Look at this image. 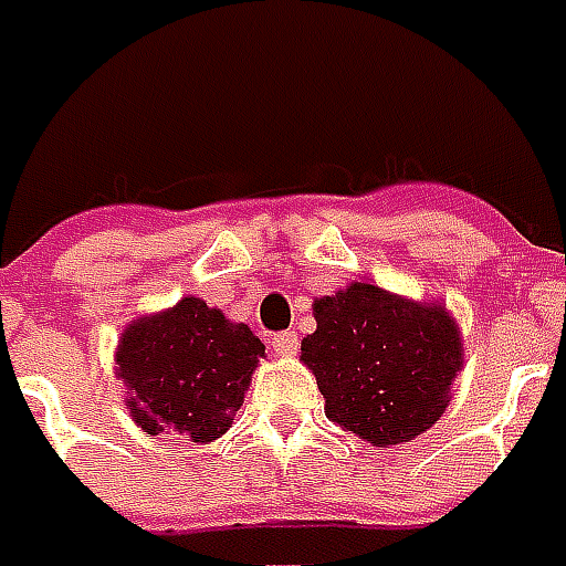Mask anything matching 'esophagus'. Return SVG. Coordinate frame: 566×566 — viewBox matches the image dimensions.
<instances>
[{
    "mask_svg": "<svg viewBox=\"0 0 566 566\" xmlns=\"http://www.w3.org/2000/svg\"><path fill=\"white\" fill-rule=\"evenodd\" d=\"M271 348L277 358H292L298 352V334L295 331H283V334H274L271 337Z\"/></svg>",
    "mask_w": 566,
    "mask_h": 566,
    "instance_id": "esophagus-1",
    "label": "esophagus"
}]
</instances>
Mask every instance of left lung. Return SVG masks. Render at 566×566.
<instances>
[{
    "label": "left lung",
    "mask_w": 566,
    "mask_h": 566,
    "mask_svg": "<svg viewBox=\"0 0 566 566\" xmlns=\"http://www.w3.org/2000/svg\"><path fill=\"white\" fill-rule=\"evenodd\" d=\"M301 339L325 415L376 448L418 439L444 415L462 369V337L441 304L352 283L313 304Z\"/></svg>",
    "instance_id": "8db88e82"
}]
</instances>
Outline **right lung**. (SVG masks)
<instances>
[{
	"label": "right lung",
	"instance_id": "obj_1",
	"mask_svg": "<svg viewBox=\"0 0 566 566\" xmlns=\"http://www.w3.org/2000/svg\"><path fill=\"white\" fill-rule=\"evenodd\" d=\"M265 343L241 322L187 295L176 307L134 318L116 348L127 409L148 436L220 439L244 402Z\"/></svg>",
	"mask_w": 566,
	"mask_h": 566
}]
</instances>
